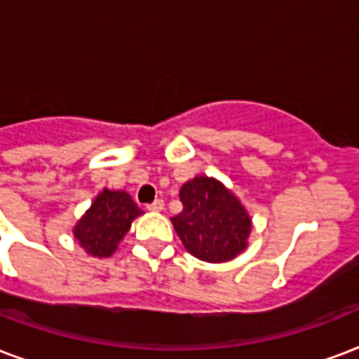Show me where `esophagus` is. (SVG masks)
<instances>
[{"label": "esophagus", "mask_w": 359, "mask_h": 359, "mask_svg": "<svg viewBox=\"0 0 359 359\" xmlns=\"http://www.w3.org/2000/svg\"><path fill=\"white\" fill-rule=\"evenodd\" d=\"M163 205H165L163 200H156L154 203H150V205H146V209H148V211H152V213H159V211L163 209Z\"/></svg>", "instance_id": "obj_1"}]
</instances>
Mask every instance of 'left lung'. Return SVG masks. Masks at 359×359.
Listing matches in <instances>:
<instances>
[{
  "label": "left lung",
  "instance_id": "1",
  "mask_svg": "<svg viewBox=\"0 0 359 359\" xmlns=\"http://www.w3.org/2000/svg\"><path fill=\"white\" fill-rule=\"evenodd\" d=\"M182 211L171 222L187 251L205 262H226L247 247L251 217L217 179L200 175L180 188Z\"/></svg>",
  "mask_w": 359,
  "mask_h": 359
}]
</instances>
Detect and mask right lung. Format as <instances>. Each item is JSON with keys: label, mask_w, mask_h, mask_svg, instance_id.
<instances>
[{"label": "right lung", "mask_w": 359, "mask_h": 359, "mask_svg": "<svg viewBox=\"0 0 359 359\" xmlns=\"http://www.w3.org/2000/svg\"><path fill=\"white\" fill-rule=\"evenodd\" d=\"M139 215L142 211L129 194L104 188L74 226V238L87 255L106 259L118 249Z\"/></svg>", "instance_id": "right-lung-1"}]
</instances>
